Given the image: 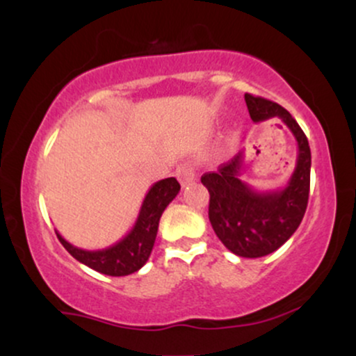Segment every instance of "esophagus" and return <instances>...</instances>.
Here are the masks:
<instances>
[{"instance_id": "1", "label": "esophagus", "mask_w": 356, "mask_h": 356, "mask_svg": "<svg viewBox=\"0 0 356 356\" xmlns=\"http://www.w3.org/2000/svg\"><path fill=\"white\" fill-rule=\"evenodd\" d=\"M175 175H177V179L181 181L182 186H186V184L194 181V177H195L194 167H192L189 162H186V164H181L177 167V170H175Z\"/></svg>"}]
</instances>
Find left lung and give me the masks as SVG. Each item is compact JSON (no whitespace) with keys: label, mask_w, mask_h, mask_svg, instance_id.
Wrapping results in <instances>:
<instances>
[{"label":"left lung","mask_w":356,"mask_h":356,"mask_svg":"<svg viewBox=\"0 0 356 356\" xmlns=\"http://www.w3.org/2000/svg\"><path fill=\"white\" fill-rule=\"evenodd\" d=\"M252 122L277 117L298 142L295 172L283 189L257 192L239 179L243 152L234 155L218 172L204 174L201 182L209 191V220L220 243L241 257H261L275 252L295 234L303 220L309 195L312 150L308 138L288 110L275 102L244 95Z\"/></svg>","instance_id":"1"}]
</instances>
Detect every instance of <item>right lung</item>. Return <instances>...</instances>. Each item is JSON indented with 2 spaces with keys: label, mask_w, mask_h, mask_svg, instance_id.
Instances as JSON below:
<instances>
[{
  "label": "right lung",
  "mask_w": 356,
  "mask_h": 356,
  "mask_svg": "<svg viewBox=\"0 0 356 356\" xmlns=\"http://www.w3.org/2000/svg\"><path fill=\"white\" fill-rule=\"evenodd\" d=\"M179 191H181V184L174 177L155 182L147 192L132 231L124 239L105 249L87 251V249L73 246L67 239L61 238L58 231H56V236L63 248L85 266L108 276L132 275L144 266L149 259L155 238H157L159 220H161L162 212L174 201Z\"/></svg>",
  "instance_id": "right-lung-1"
}]
</instances>
